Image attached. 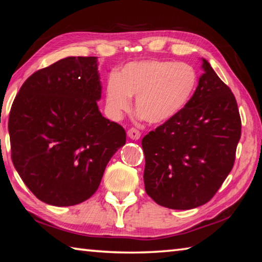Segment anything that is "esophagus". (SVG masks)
I'll return each instance as SVG.
<instances>
[{"instance_id":"obj_1","label":"esophagus","mask_w":262,"mask_h":262,"mask_svg":"<svg viewBox=\"0 0 262 262\" xmlns=\"http://www.w3.org/2000/svg\"><path fill=\"white\" fill-rule=\"evenodd\" d=\"M127 135L129 136L132 140H139L141 137V132L137 130L136 128H130V129H128Z\"/></svg>"}]
</instances>
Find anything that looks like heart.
Wrapping results in <instances>:
<instances>
[{"label": "heart", "instance_id": "obj_1", "mask_svg": "<svg viewBox=\"0 0 262 262\" xmlns=\"http://www.w3.org/2000/svg\"><path fill=\"white\" fill-rule=\"evenodd\" d=\"M198 74L187 63L149 60L130 62L106 84V107L112 118L132 108L149 123H163L174 118L192 98Z\"/></svg>", "mask_w": 262, "mask_h": 262}]
</instances>
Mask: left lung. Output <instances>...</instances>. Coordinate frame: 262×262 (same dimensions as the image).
<instances>
[{"instance_id": "obj_1", "label": "left lung", "mask_w": 262, "mask_h": 262, "mask_svg": "<svg viewBox=\"0 0 262 262\" xmlns=\"http://www.w3.org/2000/svg\"><path fill=\"white\" fill-rule=\"evenodd\" d=\"M202 61L205 74L188 104L142 140L145 192L170 209L211 200L232 170L242 135L236 98Z\"/></svg>"}]
</instances>
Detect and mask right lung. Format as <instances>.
<instances>
[{
    "instance_id": "1",
    "label": "right lung",
    "mask_w": 262,
    "mask_h": 262,
    "mask_svg": "<svg viewBox=\"0 0 262 262\" xmlns=\"http://www.w3.org/2000/svg\"><path fill=\"white\" fill-rule=\"evenodd\" d=\"M96 56H69L26 79L9 114L11 159L39 200L67 207L99 187L126 132L104 118Z\"/></svg>"
}]
</instances>
